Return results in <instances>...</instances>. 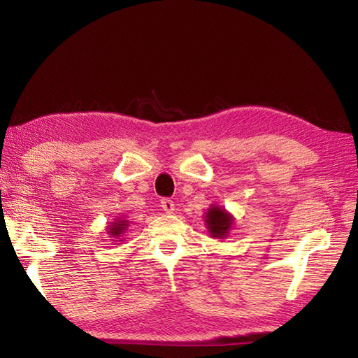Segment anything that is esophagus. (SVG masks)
<instances>
[{
    "mask_svg": "<svg viewBox=\"0 0 358 358\" xmlns=\"http://www.w3.org/2000/svg\"><path fill=\"white\" fill-rule=\"evenodd\" d=\"M162 208H163L166 214H172V212L175 210V204L171 199H163L162 200Z\"/></svg>",
    "mask_w": 358,
    "mask_h": 358,
    "instance_id": "1",
    "label": "esophagus"
}]
</instances>
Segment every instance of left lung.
Returning <instances> with one entry per match:
<instances>
[{"mask_svg":"<svg viewBox=\"0 0 358 358\" xmlns=\"http://www.w3.org/2000/svg\"><path fill=\"white\" fill-rule=\"evenodd\" d=\"M204 223H206L208 232L210 237L215 238H224L231 231V226L234 223V217L223 208H218L215 204L208 209L206 218H204Z\"/></svg>","mask_w":358,"mask_h":358,"instance_id":"8db88e82","label":"left lung"}]
</instances>
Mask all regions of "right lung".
Segmentation results:
<instances>
[{"mask_svg": "<svg viewBox=\"0 0 358 358\" xmlns=\"http://www.w3.org/2000/svg\"><path fill=\"white\" fill-rule=\"evenodd\" d=\"M129 227V222L124 218H118L115 222H112L110 226H108V234L113 238H118V237H123V234L127 231Z\"/></svg>", "mask_w": 358, "mask_h": 358, "instance_id": "right-lung-1", "label": "right lung"}]
</instances>
